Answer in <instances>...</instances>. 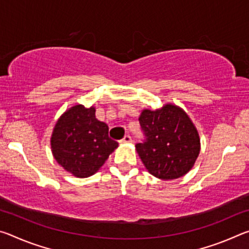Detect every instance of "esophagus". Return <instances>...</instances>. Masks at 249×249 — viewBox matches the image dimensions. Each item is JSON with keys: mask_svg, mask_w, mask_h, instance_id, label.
Wrapping results in <instances>:
<instances>
[{"mask_svg": "<svg viewBox=\"0 0 249 249\" xmlns=\"http://www.w3.org/2000/svg\"><path fill=\"white\" fill-rule=\"evenodd\" d=\"M122 142H126V144H128V142H132V137L129 136V135H126V136L122 140Z\"/></svg>", "mask_w": 249, "mask_h": 249, "instance_id": "34e87169", "label": "esophagus"}]
</instances>
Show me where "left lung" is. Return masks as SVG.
Instances as JSON below:
<instances>
[{
  "instance_id": "obj_1",
  "label": "left lung",
  "mask_w": 249,
  "mask_h": 249,
  "mask_svg": "<svg viewBox=\"0 0 249 249\" xmlns=\"http://www.w3.org/2000/svg\"><path fill=\"white\" fill-rule=\"evenodd\" d=\"M141 126L146 135L136 151L150 175L161 180H175L187 175L199 157V132L183 108L172 103L157 109L144 108Z\"/></svg>"
}]
</instances>
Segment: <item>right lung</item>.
<instances>
[{
    "label": "right lung",
    "instance_id": "1",
    "mask_svg": "<svg viewBox=\"0 0 249 249\" xmlns=\"http://www.w3.org/2000/svg\"><path fill=\"white\" fill-rule=\"evenodd\" d=\"M50 147L56 161L77 178H88L119 147L108 137V126L95 119V107L77 104L54 124Z\"/></svg>",
    "mask_w": 249,
    "mask_h": 249
}]
</instances>
